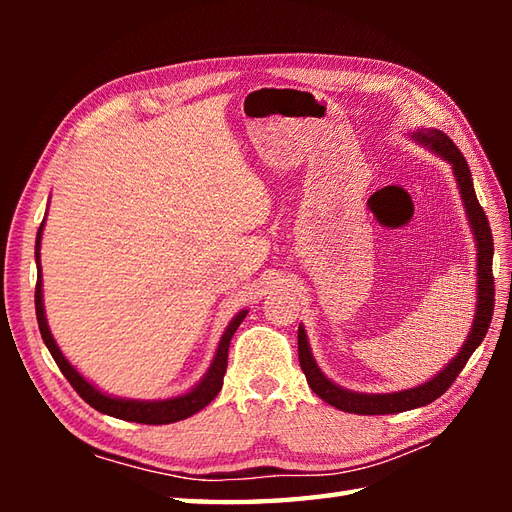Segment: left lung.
<instances>
[{
    "label": "left lung",
    "mask_w": 512,
    "mask_h": 512,
    "mask_svg": "<svg viewBox=\"0 0 512 512\" xmlns=\"http://www.w3.org/2000/svg\"><path fill=\"white\" fill-rule=\"evenodd\" d=\"M416 138L429 149L436 151L438 156L449 160V165L453 167V173H455V180H458L464 209H466V215H469V222L477 242V312H475L473 330L469 334V339H466V343L462 345L458 356H455L438 376H433L429 383L413 389H405V391H396V394H356V391H347L339 385H334L332 380H328L321 374V369L317 367V363H314V358L310 354L308 336L303 332V328H299V365L303 369V374H306L308 385L312 387L314 394L328 402V405L347 413H358V416L400 413V411L429 405V402L440 398L444 391L453 385V380L460 376L464 365L469 363L471 354L477 350V345L484 341L488 325H491V319H493V308H495L493 233H491V226H488L484 209L480 206V202H477L469 165H466L462 151L453 145V140L447 134L438 132V129H420V132H416Z\"/></svg>",
    "instance_id": "left-lung-1"
}]
</instances>
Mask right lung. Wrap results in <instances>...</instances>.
<instances>
[{
	"label": "right lung",
	"mask_w": 512,
	"mask_h": 512,
	"mask_svg": "<svg viewBox=\"0 0 512 512\" xmlns=\"http://www.w3.org/2000/svg\"><path fill=\"white\" fill-rule=\"evenodd\" d=\"M41 231H43V222L37 231V244H35V259H37V288H35V310H37V323H39V332L41 339L46 343L50 350L54 363L59 365L61 374L68 378V383L74 387L76 394H79L90 407L96 411L107 413V416L129 420V422H140V424H171L193 416L200 409H204L209 402L220 394V389L224 385V374H226V363H228V345H231V339L235 330L239 328V323L244 321L246 310H242L237 317L228 323L226 332L222 334V341L217 345V352L213 358V365L209 367V372L200 380L198 387H193L189 394L178 396V398H169V400H123V398H112L105 396L103 391L90 385L76 369L65 361V356L54 343L50 328L46 323V314H43V301H41V262H39V250H41Z\"/></svg>",
	"instance_id": "obj_1"
}]
</instances>
